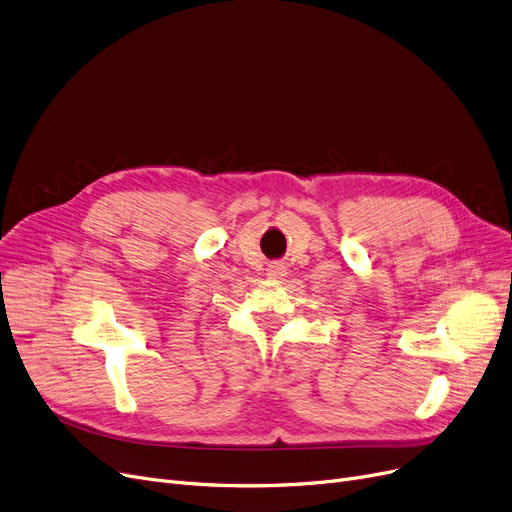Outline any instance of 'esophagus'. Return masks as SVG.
Returning <instances> with one entry per match:
<instances>
[{
    "instance_id": "obj_1",
    "label": "esophagus",
    "mask_w": 512,
    "mask_h": 512,
    "mask_svg": "<svg viewBox=\"0 0 512 512\" xmlns=\"http://www.w3.org/2000/svg\"><path fill=\"white\" fill-rule=\"evenodd\" d=\"M268 274L272 276V278H282L287 274V270H285V266H282V263H270V268H268Z\"/></svg>"
}]
</instances>
